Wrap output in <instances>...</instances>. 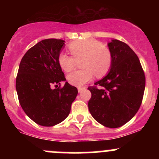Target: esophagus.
Listing matches in <instances>:
<instances>
[{"instance_id": "esophagus-1", "label": "esophagus", "mask_w": 159, "mask_h": 159, "mask_svg": "<svg viewBox=\"0 0 159 159\" xmlns=\"http://www.w3.org/2000/svg\"><path fill=\"white\" fill-rule=\"evenodd\" d=\"M85 89V88L84 87H78V92H81V91H83V90Z\"/></svg>"}]
</instances>
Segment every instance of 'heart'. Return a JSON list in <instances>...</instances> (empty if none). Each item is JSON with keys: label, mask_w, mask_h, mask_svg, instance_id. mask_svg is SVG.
Masks as SVG:
<instances>
[{"label": "heart", "mask_w": 159, "mask_h": 159, "mask_svg": "<svg viewBox=\"0 0 159 159\" xmlns=\"http://www.w3.org/2000/svg\"><path fill=\"white\" fill-rule=\"evenodd\" d=\"M71 56L61 52L58 55V64L65 72H70L81 60L82 69L76 70L68 75L70 84L81 86L91 81L94 75L97 78L105 76L111 69L113 57L108 46L93 39L81 40L71 42L68 45Z\"/></svg>", "instance_id": "obj_1"}]
</instances>
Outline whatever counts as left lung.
<instances>
[{
  "instance_id": "obj_1",
  "label": "left lung",
  "mask_w": 159,
  "mask_h": 159,
  "mask_svg": "<svg viewBox=\"0 0 159 159\" xmlns=\"http://www.w3.org/2000/svg\"><path fill=\"white\" fill-rule=\"evenodd\" d=\"M113 61L109 73L94 86L89 109L104 126L121 127L135 115L142 105L145 88V72L137 54L125 42L108 43Z\"/></svg>"
}]
</instances>
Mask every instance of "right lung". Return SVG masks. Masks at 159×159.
Segmentation results:
<instances>
[{
	"mask_svg": "<svg viewBox=\"0 0 159 159\" xmlns=\"http://www.w3.org/2000/svg\"><path fill=\"white\" fill-rule=\"evenodd\" d=\"M64 44L61 39L41 41L25 53L19 65L16 78L19 102L25 114L40 125L51 127L64 121L78 94L77 88L68 82L61 87V81L66 80L58 64Z\"/></svg>",
	"mask_w": 159,
	"mask_h": 159,
	"instance_id": "add662e5",
	"label": "right lung"
}]
</instances>
